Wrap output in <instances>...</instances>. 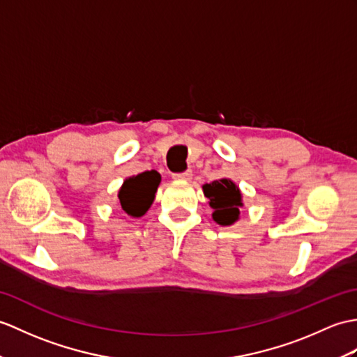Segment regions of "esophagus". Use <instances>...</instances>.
<instances>
[{"instance_id":"obj_1","label":"esophagus","mask_w":357,"mask_h":357,"mask_svg":"<svg viewBox=\"0 0 357 357\" xmlns=\"http://www.w3.org/2000/svg\"><path fill=\"white\" fill-rule=\"evenodd\" d=\"M193 176L192 170H185L182 173H173V179H178V181H190Z\"/></svg>"}]
</instances>
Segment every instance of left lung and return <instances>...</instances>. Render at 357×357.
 <instances>
[{
	"instance_id": "obj_1",
	"label": "left lung",
	"mask_w": 357,
	"mask_h": 357,
	"mask_svg": "<svg viewBox=\"0 0 357 357\" xmlns=\"http://www.w3.org/2000/svg\"><path fill=\"white\" fill-rule=\"evenodd\" d=\"M205 197L210 199V206L213 211V219L219 225L228 227L238 219L240 206H243L242 193L238 187L231 179L213 181L202 187Z\"/></svg>"
}]
</instances>
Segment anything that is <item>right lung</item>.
Returning a JSON list of instances; mask_svg holds the SVG:
<instances>
[{"mask_svg": "<svg viewBox=\"0 0 357 357\" xmlns=\"http://www.w3.org/2000/svg\"><path fill=\"white\" fill-rule=\"evenodd\" d=\"M160 182L161 175L156 170H147L128 178L119 192L121 208L132 218L144 216L151 208Z\"/></svg>", "mask_w": 357, "mask_h": 357, "instance_id": "1", "label": "right lung"}]
</instances>
